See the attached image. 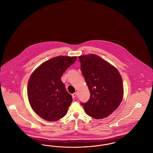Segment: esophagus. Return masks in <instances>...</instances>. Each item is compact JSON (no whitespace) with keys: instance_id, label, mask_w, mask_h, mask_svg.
Masks as SVG:
<instances>
[{"instance_id":"obj_1","label":"esophagus","mask_w":153,"mask_h":153,"mask_svg":"<svg viewBox=\"0 0 153 153\" xmlns=\"http://www.w3.org/2000/svg\"><path fill=\"white\" fill-rule=\"evenodd\" d=\"M77 95H78V93H77V92H75V93H74V94H72V97H73V98H76V97L77 96Z\"/></svg>"}]
</instances>
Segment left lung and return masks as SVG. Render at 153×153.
Returning a JSON list of instances; mask_svg holds the SVG:
<instances>
[{"label": "left lung", "mask_w": 153, "mask_h": 153, "mask_svg": "<svg viewBox=\"0 0 153 153\" xmlns=\"http://www.w3.org/2000/svg\"><path fill=\"white\" fill-rule=\"evenodd\" d=\"M78 59L90 93L88 101L81 105L89 116L96 119L106 117L119 107L123 99L120 74L114 66L96 55H82Z\"/></svg>", "instance_id": "obj_1"}]
</instances>
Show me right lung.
Listing matches in <instances>:
<instances>
[{
	"mask_svg": "<svg viewBox=\"0 0 153 153\" xmlns=\"http://www.w3.org/2000/svg\"><path fill=\"white\" fill-rule=\"evenodd\" d=\"M76 56H58L45 62L32 74L27 96L33 110L42 119L53 121L63 118L73 101L60 79Z\"/></svg>",
	"mask_w": 153,
	"mask_h": 153,
	"instance_id": "1",
	"label": "right lung"
}]
</instances>
